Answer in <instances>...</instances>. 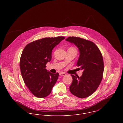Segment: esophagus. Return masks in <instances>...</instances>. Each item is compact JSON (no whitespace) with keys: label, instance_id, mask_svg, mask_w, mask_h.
<instances>
[{"label":"esophagus","instance_id":"esophagus-1","mask_svg":"<svg viewBox=\"0 0 123 123\" xmlns=\"http://www.w3.org/2000/svg\"><path fill=\"white\" fill-rule=\"evenodd\" d=\"M59 75H60V76H65L66 74L65 73H64V72H60V73H59Z\"/></svg>","mask_w":123,"mask_h":123}]
</instances>
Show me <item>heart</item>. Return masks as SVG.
I'll list each match as a JSON object with an SVG mask.
<instances>
[{"instance_id": "obj_1", "label": "heart", "mask_w": 123, "mask_h": 123, "mask_svg": "<svg viewBox=\"0 0 123 123\" xmlns=\"http://www.w3.org/2000/svg\"><path fill=\"white\" fill-rule=\"evenodd\" d=\"M72 48V49H74V48Z\"/></svg>"}]
</instances>
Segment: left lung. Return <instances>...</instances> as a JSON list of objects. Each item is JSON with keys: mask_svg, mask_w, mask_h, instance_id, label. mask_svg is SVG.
<instances>
[{"mask_svg": "<svg viewBox=\"0 0 123 123\" xmlns=\"http://www.w3.org/2000/svg\"><path fill=\"white\" fill-rule=\"evenodd\" d=\"M66 41L75 44L80 52L77 65L83 70L81 76L71 75L72 82L71 93L79 98L92 95L98 87L104 71L103 57L100 50L92 42L77 37H69Z\"/></svg>", "mask_w": 123, "mask_h": 123, "instance_id": "1", "label": "left lung"}]
</instances>
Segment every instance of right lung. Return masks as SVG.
Instances as JSON below:
<instances>
[{"mask_svg":"<svg viewBox=\"0 0 123 123\" xmlns=\"http://www.w3.org/2000/svg\"><path fill=\"white\" fill-rule=\"evenodd\" d=\"M65 37L44 38L28 44L24 49L20 61L21 75L31 92L39 98L51 92L59 73L53 74L45 68L52 59L53 49Z\"/></svg>","mask_w":123,"mask_h":123,"instance_id":"right-lung-1","label":"right lung"}]
</instances>
